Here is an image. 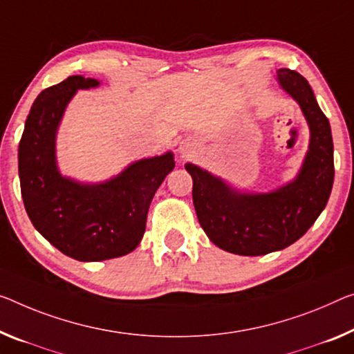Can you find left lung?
Returning a JSON list of instances; mask_svg holds the SVG:
<instances>
[{"mask_svg": "<svg viewBox=\"0 0 354 354\" xmlns=\"http://www.w3.org/2000/svg\"><path fill=\"white\" fill-rule=\"evenodd\" d=\"M277 82L295 100L310 128L306 158L296 178L268 193H247L203 167L187 162L199 225L216 247L261 257L290 247L324 210L334 183L330 124L312 86L296 71L279 69Z\"/></svg>", "mask_w": 354, "mask_h": 354, "instance_id": "left-lung-1", "label": "left lung"}]
</instances>
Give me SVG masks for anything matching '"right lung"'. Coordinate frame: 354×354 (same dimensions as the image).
Instances as JSON below:
<instances>
[{"instance_id": "add662e5", "label": "right lung", "mask_w": 354, "mask_h": 354, "mask_svg": "<svg viewBox=\"0 0 354 354\" xmlns=\"http://www.w3.org/2000/svg\"><path fill=\"white\" fill-rule=\"evenodd\" d=\"M96 86L100 80L71 75L41 91L19 144L21 198L32 226L63 254L85 263L124 257L139 245L151 199L176 166L174 153L166 151L131 162L106 182L62 176L58 127L77 90Z\"/></svg>"}]
</instances>
